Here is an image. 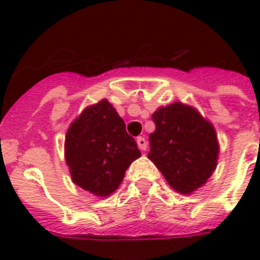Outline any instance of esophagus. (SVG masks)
<instances>
[{"instance_id": "esophagus-1", "label": "esophagus", "mask_w": 260, "mask_h": 260, "mask_svg": "<svg viewBox=\"0 0 260 260\" xmlns=\"http://www.w3.org/2000/svg\"><path fill=\"white\" fill-rule=\"evenodd\" d=\"M136 142H137V146H139V149H140V150H146V149H147V140H146V139H144V137H137V140H136Z\"/></svg>"}]
</instances>
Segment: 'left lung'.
I'll return each instance as SVG.
<instances>
[{"label":"left lung","instance_id":"1","mask_svg":"<svg viewBox=\"0 0 260 260\" xmlns=\"http://www.w3.org/2000/svg\"><path fill=\"white\" fill-rule=\"evenodd\" d=\"M149 136V156L176 191L190 194L213 175L219 142L213 124L194 107L180 102L158 107Z\"/></svg>","mask_w":260,"mask_h":260}]
</instances>
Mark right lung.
Masks as SVG:
<instances>
[{
  "mask_svg": "<svg viewBox=\"0 0 260 260\" xmlns=\"http://www.w3.org/2000/svg\"><path fill=\"white\" fill-rule=\"evenodd\" d=\"M64 156L71 180L94 196L106 198L117 190L128 166L142 153L113 104L103 99L73 120Z\"/></svg>",
  "mask_w": 260,
  "mask_h": 260,
  "instance_id": "add662e5",
  "label": "right lung"
}]
</instances>
